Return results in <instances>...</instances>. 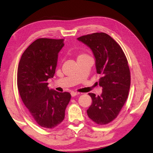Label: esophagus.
I'll return each instance as SVG.
<instances>
[{"mask_svg":"<svg viewBox=\"0 0 153 153\" xmlns=\"http://www.w3.org/2000/svg\"><path fill=\"white\" fill-rule=\"evenodd\" d=\"M79 94V92H71V97H75V96H77Z\"/></svg>","mask_w":153,"mask_h":153,"instance_id":"obj_1","label":"esophagus"}]
</instances>
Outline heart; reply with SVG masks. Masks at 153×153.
I'll return each instance as SVG.
<instances>
[{
    "label": "heart",
    "mask_w": 153,
    "mask_h": 153,
    "mask_svg": "<svg viewBox=\"0 0 153 153\" xmlns=\"http://www.w3.org/2000/svg\"><path fill=\"white\" fill-rule=\"evenodd\" d=\"M80 56V55H79Z\"/></svg>",
    "instance_id": "1"
}]
</instances>
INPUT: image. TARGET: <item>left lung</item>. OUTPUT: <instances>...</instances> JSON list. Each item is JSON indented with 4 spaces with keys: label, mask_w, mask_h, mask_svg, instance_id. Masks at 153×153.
<instances>
[{
    "label": "left lung",
    "mask_w": 153,
    "mask_h": 153,
    "mask_svg": "<svg viewBox=\"0 0 153 153\" xmlns=\"http://www.w3.org/2000/svg\"><path fill=\"white\" fill-rule=\"evenodd\" d=\"M77 40L91 49L95 58L97 73L101 77L100 96L89 93L92 105L87 110L90 119L98 125H105L117 117L128 98L130 71L122 48L105 33L82 36Z\"/></svg>",
    "instance_id": "8db88e82"
}]
</instances>
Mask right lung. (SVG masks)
I'll return each mask as SVG.
<instances>
[{
	"instance_id": "1",
	"label": "right lung",
	"mask_w": 153,
	"mask_h": 153,
	"mask_svg": "<svg viewBox=\"0 0 153 153\" xmlns=\"http://www.w3.org/2000/svg\"><path fill=\"white\" fill-rule=\"evenodd\" d=\"M64 39L39 38L26 48L17 69V88L23 102L38 125L53 129L65 118L71 99L69 92H59L48 87L57 65L58 54Z\"/></svg>"
}]
</instances>
